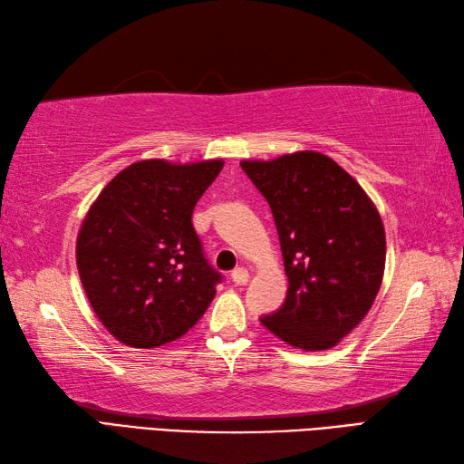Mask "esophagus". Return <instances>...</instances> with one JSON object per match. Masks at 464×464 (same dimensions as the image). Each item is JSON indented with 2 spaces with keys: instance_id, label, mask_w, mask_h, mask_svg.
I'll return each mask as SVG.
<instances>
[{
  "instance_id": "esophagus-1",
  "label": "esophagus",
  "mask_w": 464,
  "mask_h": 464,
  "mask_svg": "<svg viewBox=\"0 0 464 464\" xmlns=\"http://www.w3.org/2000/svg\"><path fill=\"white\" fill-rule=\"evenodd\" d=\"M248 280H250V274H248V270H246V267H236V270L232 272V282L236 285H246V284H248Z\"/></svg>"
}]
</instances>
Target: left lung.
<instances>
[{
  "label": "left lung",
  "instance_id": "8db88e82",
  "mask_svg": "<svg viewBox=\"0 0 464 464\" xmlns=\"http://www.w3.org/2000/svg\"><path fill=\"white\" fill-rule=\"evenodd\" d=\"M270 204L287 294L262 317L274 335L305 352L339 343L367 315L385 270V230L365 190L325 154L242 160Z\"/></svg>",
  "mask_w": 464,
  "mask_h": 464
}]
</instances>
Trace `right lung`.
I'll return each instance as SVG.
<instances>
[{
    "label": "right lung",
    "instance_id": "obj_1",
    "mask_svg": "<svg viewBox=\"0 0 464 464\" xmlns=\"http://www.w3.org/2000/svg\"><path fill=\"white\" fill-rule=\"evenodd\" d=\"M222 160H140L119 172L87 212L77 267L101 324L130 347H159L198 322L222 282L192 226Z\"/></svg>",
    "mask_w": 464,
    "mask_h": 464
}]
</instances>
